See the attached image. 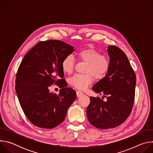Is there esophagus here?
I'll return each mask as SVG.
<instances>
[{"instance_id": "1", "label": "esophagus", "mask_w": 153, "mask_h": 153, "mask_svg": "<svg viewBox=\"0 0 153 153\" xmlns=\"http://www.w3.org/2000/svg\"><path fill=\"white\" fill-rule=\"evenodd\" d=\"M76 94H77V96L78 97H80V96H83V93L82 91H80V90L77 91Z\"/></svg>"}]
</instances>
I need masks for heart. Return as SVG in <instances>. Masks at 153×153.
<instances>
[{"instance_id": "heart-1", "label": "heart", "mask_w": 153, "mask_h": 153, "mask_svg": "<svg viewBox=\"0 0 153 153\" xmlns=\"http://www.w3.org/2000/svg\"><path fill=\"white\" fill-rule=\"evenodd\" d=\"M79 60L86 63L83 72L84 74H75L71 77L69 82L74 88L84 90L93 82V76L96 79H103L108 73L111 67L110 59L105 54L92 48L80 50L77 53ZM61 67L63 71L68 74H71L74 69L75 60L73 56L68 55L62 60Z\"/></svg>"}]
</instances>
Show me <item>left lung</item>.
I'll use <instances>...</instances> for the list:
<instances>
[{"label": "left lung", "instance_id": "1", "mask_svg": "<svg viewBox=\"0 0 153 153\" xmlns=\"http://www.w3.org/2000/svg\"><path fill=\"white\" fill-rule=\"evenodd\" d=\"M108 51L110 68L92 88L107 100L90 97L86 108L90 123L102 129L117 127L127 119L133 107L136 83V74L125 53L114 45L109 46Z\"/></svg>", "mask_w": 153, "mask_h": 153}]
</instances>
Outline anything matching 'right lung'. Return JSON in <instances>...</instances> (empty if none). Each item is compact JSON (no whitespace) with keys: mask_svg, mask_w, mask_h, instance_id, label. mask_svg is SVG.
Returning <instances> with one entry per match:
<instances>
[{"mask_svg":"<svg viewBox=\"0 0 153 153\" xmlns=\"http://www.w3.org/2000/svg\"><path fill=\"white\" fill-rule=\"evenodd\" d=\"M73 51V47L59 40L41 41L22 60L16 91L25 115L34 125L48 129L58 126L76 100V91L66 87L61 67L63 58ZM53 84L61 88L59 94L49 93V86Z\"/></svg>","mask_w":153,"mask_h":153,"instance_id":"obj_1","label":"right lung"}]
</instances>
